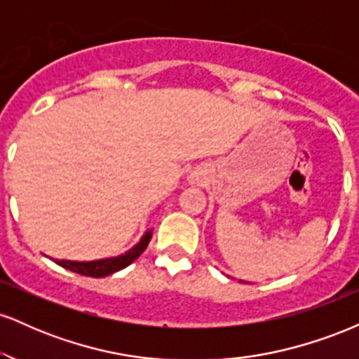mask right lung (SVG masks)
<instances>
[{
    "instance_id": "right-lung-1",
    "label": "right lung",
    "mask_w": 359,
    "mask_h": 359,
    "mask_svg": "<svg viewBox=\"0 0 359 359\" xmlns=\"http://www.w3.org/2000/svg\"><path fill=\"white\" fill-rule=\"evenodd\" d=\"M151 240V231H147L143 234V238L140 240L138 245H135L133 248L128 250L125 255H119L114 258H104V259H96V262H69V259H55L57 265H60L62 269H67L74 271V273L84 275V277H108V275L114 273V271L123 270L125 266L133 263L143 251L147 250L148 243Z\"/></svg>"
}]
</instances>
